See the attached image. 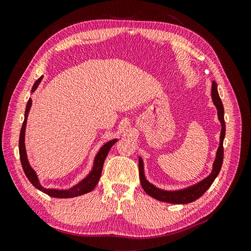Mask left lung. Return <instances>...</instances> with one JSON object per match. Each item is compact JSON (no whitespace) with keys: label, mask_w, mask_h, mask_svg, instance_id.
<instances>
[{"label":"left lung","mask_w":251,"mask_h":251,"mask_svg":"<svg viewBox=\"0 0 251 251\" xmlns=\"http://www.w3.org/2000/svg\"><path fill=\"white\" fill-rule=\"evenodd\" d=\"M211 97H212V101H214L218 110L219 120L221 121V125H222L221 136H220V146L217 151V157L214 162V169H212L211 174L207 178L202 180L200 183L196 184L194 186L182 189V191H177V192H166L155 187L153 184L149 183L147 181L143 174L142 159L139 158V178L141 182V186L143 188V191L146 192L149 196L153 197L154 199L163 201V202H168V203H174V204H186V203L194 202L195 200L199 199L200 197L207 191V189L210 187V185L212 184V182H214L215 179L217 178L220 171H221V166L223 163V156H224L223 140L225 137V121H224L223 103L221 100H220L218 89H217V83L215 81H212V86H211Z\"/></svg>","instance_id":"left-lung-1"}]
</instances>
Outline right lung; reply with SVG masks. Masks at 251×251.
I'll return each instance as SVG.
<instances>
[{
    "label": "right lung",
    "instance_id": "obj_1",
    "mask_svg": "<svg viewBox=\"0 0 251 251\" xmlns=\"http://www.w3.org/2000/svg\"><path fill=\"white\" fill-rule=\"evenodd\" d=\"M43 76H41L39 79H37L34 85L32 87V92L39 86V83L41 82ZM32 100L31 98H29V100L27 102L26 105V110H25V119L24 123H23L22 128H21V133H20V140H19V151H20V159H21V163L23 166V170H24V173L27 176L28 180L31 182V184L37 188L40 189L41 192L47 194L50 197H53V198H73V197H77V196H81L85 195L91 191H93L94 187L96 186V184L98 183V180L100 178L101 175V171H102V166H103V162L104 159L107 158V155L109 153L110 149L112 148V146L115 143L117 140L113 139L109 142H107L105 144H103L102 148L98 151L95 160H94V166L93 170L91 171V173L89 174V176L87 178L83 179L81 182L77 185L73 186L72 188L68 189V191H58V189H52V188H44L39 182V179L36 177L35 172L31 169V166L29 165L28 160H27V155H26V151H25V143H24V139H25V128H26V123H27V116L28 113L30 110V107H31Z\"/></svg>",
    "mask_w": 251,
    "mask_h": 251
}]
</instances>
